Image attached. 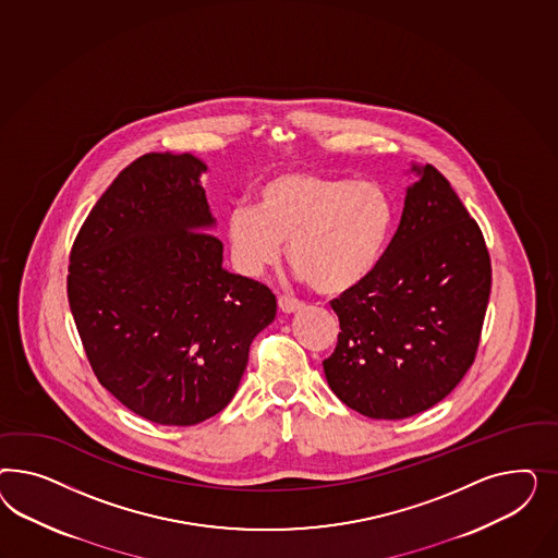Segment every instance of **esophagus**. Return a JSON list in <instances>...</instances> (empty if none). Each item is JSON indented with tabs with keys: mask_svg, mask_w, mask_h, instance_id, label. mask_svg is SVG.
Returning a JSON list of instances; mask_svg holds the SVG:
<instances>
[{
	"mask_svg": "<svg viewBox=\"0 0 558 558\" xmlns=\"http://www.w3.org/2000/svg\"><path fill=\"white\" fill-rule=\"evenodd\" d=\"M278 306H280V311L282 313H296V311H301L304 304L301 301H296V299H290V296H280L278 299Z\"/></svg>",
	"mask_w": 558,
	"mask_h": 558,
	"instance_id": "1",
	"label": "esophagus"
}]
</instances>
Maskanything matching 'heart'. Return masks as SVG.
<instances>
[{"instance_id":"obj_1","label":"heart","mask_w":558,"mask_h":558,"mask_svg":"<svg viewBox=\"0 0 558 558\" xmlns=\"http://www.w3.org/2000/svg\"><path fill=\"white\" fill-rule=\"evenodd\" d=\"M395 222L389 192L376 182L282 171L257 190V206L235 204L225 231L236 268L257 276L282 257L317 292L360 287L387 252Z\"/></svg>"}]
</instances>
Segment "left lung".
<instances>
[{"label": "left lung", "mask_w": 558, "mask_h": 558, "mask_svg": "<svg viewBox=\"0 0 558 558\" xmlns=\"http://www.w3.org/2000/svg\"><path fill=\"white\" fill-rule=\"evenodd\" d=\"M399 229L376 270L331 301L341 333L323 362L331 390L372 420L439 403L471 368L490 294L483 233L450 182L411 166Z\"/></svg>", "instance_id": "obj_1"}]
</instances>
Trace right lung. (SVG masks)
Wrapping results in <instances>:
<instances>
[{
  "label": "right lung",
  "instance_id": "1",
  "mask_svg": "<svg viewBox=\"0 0 558 558\" xmlns=\"http://www.w3.org/2000/svg\"><path fill=\"white\" fill-rule=\"evenodd\" d=\"M203 159L147 153L75 236L68 296L101 387L159 425H196L235 397L271 290L222 268Z\"/></svg>",
  "mask_w": 558,
  "mask_h": 558
}]
</instances>
